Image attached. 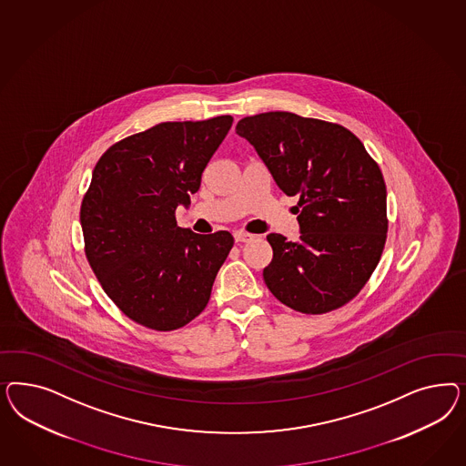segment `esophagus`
Listing matches in <instances>:
<instances>
[{
  "label": "esophagus",
  "instance_id": "obj_1",
  "mask_svg": "<svg viewBox=\"0 0 466 466\" xmlns=\"http://www.w3.org/2000/svg\"><path fill=\"white\" fill-rule=\"evenodd\" d=\"M234 239H236V242H249V240L254 239V236L253 234H248V232H242V230H236Z\"/></svg>",
  "mask_w": 466,
  "mask_h": 466
}]
</instances>
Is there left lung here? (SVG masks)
<instances>
[{
	"label": "left lung",
	"mask_w": 466,
	"mask_h": 466,
	"mask_svg": "<svg viewBox=\"0 0 466 466\" xmlns=\"http://www.w3.org/2000/svg\"><path fill=\"white\" fill-rule=\"evenodd\" d=\"M236 133L253 145L283 193L299 198V240L267 236L269 292L304 314L345 306L378 267L386 242L380 166L347 127L294 113L244 117Z\"/></svg>",
	"instance_id": "1"
}]
</instances>
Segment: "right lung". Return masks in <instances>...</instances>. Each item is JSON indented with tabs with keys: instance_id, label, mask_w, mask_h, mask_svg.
Here are the masks:
<instances>
[{
	"instance_id": "obj_1",
	"label": "right lung",
	"mask_w": 466,
	"mask_h": 466,
	"mask_svg": "<svg viewBox=\"0 0 466 466\" xmlns=\"http://www.w3.org/2000/svg\"><path fill=\"white\" fill-rule=\"evenodd\" d=\"M232 116L160 123L100 157L82 201L85 254L104 292L138 325L172 331L207 308L234 238L176 222Z\"/></svg>"
}]
</instances>
